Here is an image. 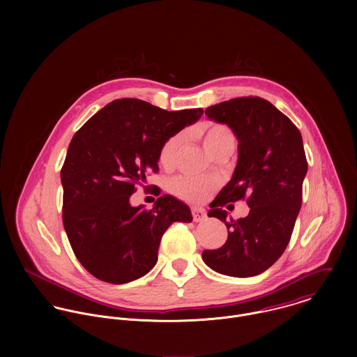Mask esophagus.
Masks as SVG:
<instances>
[{"label": "esophagus", "mask_w": 357, "mask_h": 357, "mask_svg": "<svg viewBox=\"0 0 357 357\" xmlns=\"http://www.w3.org/2000/svg\"><path fill=\"white\" fill-rule=\"evenodd\" d=\"M191 211H192V218H194V221H195V222L204 221V220H206V217H207L206 210L202 208V207H192V208H191Z\"/></svg>", "instance_id": "34e87169"}]
</instances>
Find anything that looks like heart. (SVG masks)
Returning <instances> with one entry per match:
<instances>
[{"instance_id":"heart-1","label":"heart","mask_w":357,"mask_h":357,"mask_svg":"<svg viewBox=\"0 0 357 357\" xmlns=\"http://www.w3.org/2000/svg\"><path fill=\"white\" fill-rule=\"evenodd\" d=\"M199 135L204 140V147L214 158L220 153L235 149L234 132L222 123L206 122L199 128ZM184 143V133H176L169 137L159 151V162L165 167H170L176 163L180 149ZM218 187V181L214 178H198L192 176H178L170 183V191L191 204H201L206 201Z\"/></svg>"}]
</instances>
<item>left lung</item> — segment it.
I'll list each match as a JSON object with an SVG mask.
<instances>
[{"label":"left lung","mask_w":357,"mask_h":357,"mask_svg":"<svg viewBox=\"0 0 357 357\" xmlns=\"http://www.w3.org/2000/svg\"><path fill=\"white\" fill-rule=\"evenodd\" d=\"M204 114L232 129L238 139V163L207 213L225 222L228 239L217 250H204L202 258L218 273L255 276L272 266L290 242L307 172L303 137L283 112L261 98L218 102ZM245 197L250 215L228 219L222 206Z\"/></svg>","instance_id":"obj_1"}]
</instances>
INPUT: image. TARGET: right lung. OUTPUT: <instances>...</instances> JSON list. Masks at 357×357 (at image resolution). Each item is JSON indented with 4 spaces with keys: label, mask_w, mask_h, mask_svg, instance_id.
Segmentation results:
<instances>
[{
    "label": "right lung",
    "mask_w": 357,
    "mask_h": 357,
    "mask_svg": "<svg viewBox=\"0 0 357 357\" xmlns=\"http://www.w3.org/2000/svg\"><path fill=\"white\" fill-rule=\"evenodd\" d=\"M202 114L121 99L74 135L60 172L63 225L74 255L95 278L123 284L144 276L170 224L192 221L190 207L172 195L158 198L151 210L132 206L130 197L147 173L158 172L165 142Z\"/></svg>",
    "instance_id": "right-lung-1"
}]
</instances>
